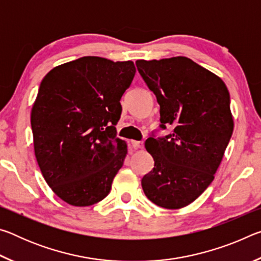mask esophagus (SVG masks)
Wrapping results in <instances>:
<instances>
[{
    "instance_id": "1",
    "label": "esophagus",
    "mask_w": 261,
    "mask_h": 261,
    "mask_svg": "<svg viewBox=\"0 0 261 261\" xmlns=\"http://www.w3.org/2000/svg\"><path fill=\"white\" fill-rule=\"evenodd\" d=\"M131 146L138 149V148H143L144 147V144L143 141H137V140H131Z\"/></svg>"
}]
</instances>
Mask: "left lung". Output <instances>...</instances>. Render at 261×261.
Wrapping results in <instances>:
<instances>
[{
    "mask_svg": "<svg viewBox=\"0 0 261 261\" xmlns=\"http://www.w3.org/2000/svg\"><path fill=\"white\" fill-rule=\"evenodd\" d=\"M136 65L160 105V127H174L145 143L154 168L141 187L155 205L182 208L208 188L222 161L233 130L230 95L222 79L188 57Z\"/></svg>",
    "mask_w": 261,
    "mask_h": 261,
    "instance_id": "8db88e82",
    "label": "left lung"
}]
</instances>
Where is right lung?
Returning a JSON list of instances; mask_svg holds the SVG:
<instances>
[{
    "mask_svg": "<svg viewBox=\"0 0 261 261\" xmlns=\"http://www.w3.org/2000/svg\"><path fill=\"white\" fill-rule=\"evenodd\" d=\"M134 62L84 56L42 79L31 113L34 153L43 178L72 206L108 196L126 155L116 137L120 100L131 85Z\"/></svg>",
    "mask_w": 261,
    "mask_h": 261,
    "instance_id": "obj_1",
    "label": "right lung"
}]
</instances>
